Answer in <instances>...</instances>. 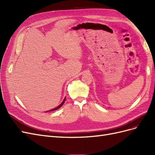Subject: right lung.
Returning a JSON list of instances; mask_svg holds the SVG:
<instances>
[{
    "mask_svg": "<svg viewBox=\"0 0 155 155\" xmlns=\"http://www.w3.org/2000/svg\"><path fill=\"white\" fill-rule=\"evenodd\" d=\"M65 100H66V97H64V99L63 100V101H62L61 104L59 106H58L57 107H55V108H54V109H51V110H48V111H53V110H57V109H59V108L64 104V101H65ZM48 111H47V112H48Z\"/></svg>",
    "mask_w": 155,
    "mask_h": 155,
    "instance_id": "right-lung-1",
    "label": "right lung"
}]
</instances>
